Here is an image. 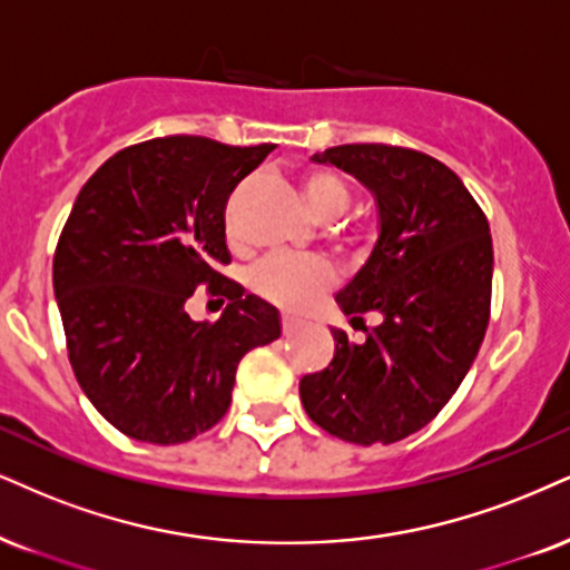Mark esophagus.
Instances as JSON below:
<instances>
[{
    "label": "esophagus",
    "mask_w": 570,
    "mask_h": 570,
    "mask_svg": "<svg viewBox=\"0 0 570 570\" xmlns=\"http://www.w3.org/2000/svg\"><path fill=\"white\" fill-rule=\"evenodd\" d=\"M298 327H304V320L291 317V314H285V317H283V333H285V335H293Z\"/></svg>",
    "instance_id": "esophagus-1"
}]
</instances>
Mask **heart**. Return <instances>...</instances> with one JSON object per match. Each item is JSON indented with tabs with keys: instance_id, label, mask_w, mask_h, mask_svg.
<instances>
[{
	"instance_id": "1",
	"label": "heart",
	"mask_w": 570,
	"mask_h": 570,
	"mask_svg": "<svg viewBox=\"0 0 570 570\" xmlns=\"http://www.w3.org/2000/svg\"><path fill=\"white\" fill-rule=\"evenodd\" d=\"M301 193L320 222L341 219L351 203L348 185L330 168H308L301 177ZM250 283L269 304L287 312H306L335 283V269L325 258L274 256L253 272Z\"/></svg>"
}]
</instances>
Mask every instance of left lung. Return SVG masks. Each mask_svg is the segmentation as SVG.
<instances>
[{"mask_svg":"<svg viewBox=\"0 0 570 570\" xmlns=\"http://www.w3.org/2000/svg\"><path fill=\"white\" fill-rule=\"evenodd\" d=\"M312 160L370 189L377 237L341 287L351 325L377 314L362 343L343 330L333 362L301 377L308 417L343 441L372 446L417 433L465 381L489 325V222L452 168L391 145H338Z\"/></svg>","mask_w":570,"mask_h":570,"instance_id":"obj_1","label":"left lung"}]
</instances>
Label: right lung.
Segmentation results:
<instances>
[{
  "label": "right lung",
  "mask_w": 570,
  "mask_h": 570,
  "mask_svg": "<svg viewBox=\"0 0 570 570\" xmlns=\"http://www.w3.org/2000/svg\"><path fill=\"white\" fill-rule=\"evenodd\" d=\"M272 147L150 139L105 160L70 208L52 264L68 356L89 402L131 439L181 444L214 428L243 356L283 333L277 308L219 274L224 206ZM203 282L228 298L214 326L184 306Z\"/></svg>",
  "instance_id": "add662e5"
}]
</instances>
